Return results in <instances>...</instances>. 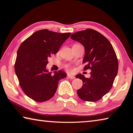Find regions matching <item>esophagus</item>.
I'll return each instance as SVG.
<instances>
[{"label":"esophagus","mask_w":133,"mask_h":133,"mask_svg":"<svg viewBox=\"0 0 133 133\" xmlns=\"http://www.w3.org/2000/svg\"><path fill=\"white\" fill-rule=\"evenodd\" d=\"M67 76H68V77L70 78V79H75V77H74V76H73V75H67Z\"/></svg>","instance_id":"34e87169"}]
</instances>
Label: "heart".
I'll return each mask as SVG.
<instances>
[{
    "label": "heart",
    "mask_w": 133,
    "mask_h": 133,
    "mask_svg": "<svg viewBox=\"0 0 133 133\" xmlns=\"http://www.w3.org/2000/svg\"><path fill=\"white\" fill-rule=\"evenodd\" d=\"M64 67H65V68H66L67 70H68V71H71V69H70V66H69V65H68V64L65 65V66H64Z\"/></svg>",
    "instance_id": "obj_1"
}]
</instances>
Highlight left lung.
<instances>
[{
    "label": "left lung",
    "instance_id": "obj_1",
    "mask_svg": "<svg viewBox=\"0 0 133 133\" xmlns=\"http://www.w3.org/2000/svg\"><path fill=\"white\" fill-rule=\"evenodd\" d=\"M70 38L84 46L83 63L87 64L84 70H91L89 78L82 74L76 75V78L83 81L82 87L77 90V94L83 101L97 102L112 86L118 70L116 54L108 39L94 30L80 31Z\"/></svg>",
    "mask_w": 133,
    "mask_h": 133
}]
</instances>
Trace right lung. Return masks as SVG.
Instances as JSON below:
<instances>
[{"instance_id":"add662e5","label":"right lung","mask_w":133,"mask_h":133,"mask_svg":"<svg viewBox=\"0 0 133 133\" xmlns=\"http://www.w3.org/2000/svg\"><path fill=\"white\" fill-rule=\"evenodd\" d=\"M71 33L37 31L22 42L17 52L15 71L20 86L32 100L43 102L55 94L59 81L67 74L62 70L52 75L46 69L48 58L58 52Z\"/></svg>"}]
</instances>
